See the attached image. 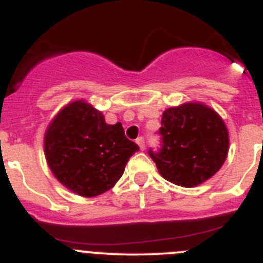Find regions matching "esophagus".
<instances>
[{
  "instance_id": "obj_1",
  "label": "esophagus",
  "mask_w": 263,
  "mask_h": 263,
  "mask_svg": "<svg viewBox=\"0 0 263 263\" xmlns=\"http://www.w3.org/2000/svg\"><path fill=\"white\" fill-rule=\"evenodd\" d=\"M136 142H137V144L139 146V148L143 151V149H144V138H143V137H139V138H137Z\"/></svg>"
}]
</instances>
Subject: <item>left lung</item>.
I'll list each match as a JSON object with an SVG mask.
<instances>
[{
    "instance_id": "8db88e82",
    "label": "left lung",
    "mask_w": 263,
    "mask_h": 263,
    "mask_svg": "<svg viewBox=\"0 0 263 263\" xmlns=\"http://www.w3.org/2000/svg\"><path fill=\"white\" fill-rule=\"evenodd\" d=\"M161 148L148 154L166 181L195 187L221 169L229 154V130L211 107L187 102L162 112Z\"/></svg>"
}]
</instances>
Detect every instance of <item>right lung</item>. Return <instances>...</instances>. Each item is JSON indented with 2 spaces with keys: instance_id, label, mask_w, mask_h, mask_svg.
I'll return each instance as SVG.
<instances>
[{
  "instance_id": "obj_1",
  "label": "right lung",
  "mask_w": 263,
  "mask_h": 263,
  "mask_svg": "<svg viewBox=\"0 0 263 263\" xmlns=\"http://www.w3.org/2000/svg\"><path fill=\"white\" fill-rule=\"evenodd\" d=\"M45 157L54 177L84 197L111 190L124 174L138 144L129 141L120 122L109 125L84 99L67 104L51 120L44 137Z\"/></svg>"
}]
</instances>
